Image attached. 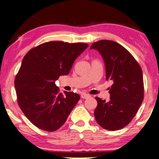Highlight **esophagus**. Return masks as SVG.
Here are the masks:
<instances>
[{
  "instance_id": "1",
  "label": "esophagus",
  "mask_w": 159,
  "mask_h": 159,
  "mask_svg": "<svg viewBox=\"0 0 159 159\" xmlns=\"http://www.w3.org/2000/svg\"><path fill=\"white\" fill-rule=\"evenodd\" d=\"M81 97L82 98H90V96L89 94L85 93H82L81 94Z\"/></svg>"
}]
</instances>
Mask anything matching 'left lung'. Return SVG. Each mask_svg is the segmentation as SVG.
<instances>
[{
    "mask_svg": "<svg viewBox=\"0 0 159 159\" xmlns=\"http://www.w3.org/2000/svg\"><path fill=\"white\" fill-rule=\"evenodd\" d=\"M90 49L102 57L106 80L113 83L108 102L96 98L95 118L105 129L119 130L132 121L143 102V72L132 54L116 42L100 40L93 43Z\"/></svg>",
    "mask_w": 159,
    "mask_h": 159,
    "instance_id": "8db88e82",
    "label": "left lung"
}]
</instances>
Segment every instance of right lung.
Wrapping results in <instances>:
<instances>
[{
  "label": "right lung",
  "instance_id": "1",
  "mask_svg": "<svg viewBox=\"0 0 159 159\" xmlns=\"http://www.w3.org/2000/svg\"><path fill=\"white\" fill-rule=\"evenodd\" d=\"M87 47L86 43L48 42L32 48L23 58L15 79L18 103L39 129L57 130L80 99L73 92L59 93L55 81L69 73L75 61Z\"/></svg>",
  "mask_w": 159,
  "mask_h": 159
}]
</instances>
